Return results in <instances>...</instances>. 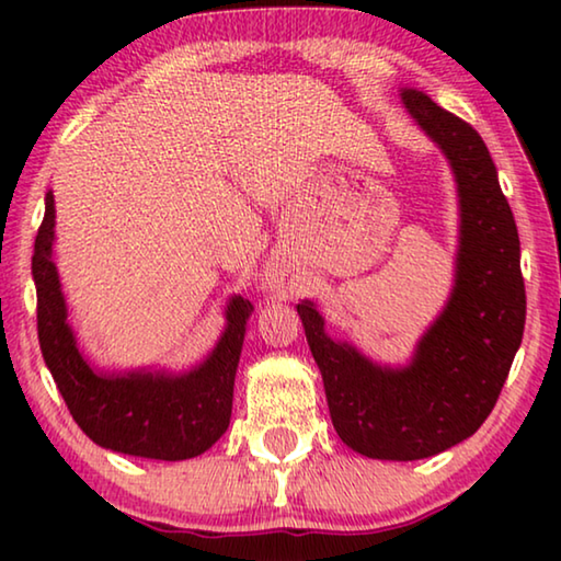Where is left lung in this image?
<instances>
[{
    "instance_id": "left-lung-1",
    "label": "left lung",
    "mask_w": 561,
    "mask_h": 561,
    "mask_svg": "<svg viewBox=\"0 0 561 561\" xmlns=\"http://www.w3.org/2000/svg\"><path fill=\"white\" fill-rule=\"evenodd\" d=\"M398 96L448 160L458 193L448 299L403 364H381L331 336L311 299L297 304V314L339 438L366 458L408 462L468 440L485 423L522 344L527 301L517 225L485 140L428 93Z\"/></svg>"
}]
</instances>
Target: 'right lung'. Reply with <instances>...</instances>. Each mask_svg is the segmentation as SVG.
Masks as SVG:
<instances>
[{
	"label": "right lung",
	"instance_id": "add662e5",
	"mask_svg": "<svg viewBox=\"0 0 561 561\" xmlns=\"http://www.w3.org/2000/svg\"><path fill=\"white\" fill-rule=\"evenodd\" d=\"M56 207L44 197V222L34 242L39 344L59 393L79 428L101 448L150 460H190L222 438L232 415V391L252 304L232 294L225 329L203 360L185 371L160 366L101 368L83 354L69 324L54 262Z\"/></svg>",
	"mask_w": 561,
	"mask_h": 561
}]
</instances>
